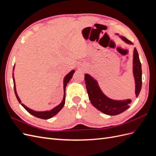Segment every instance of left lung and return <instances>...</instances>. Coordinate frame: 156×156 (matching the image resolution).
<instances>
[{"mask_svg":"<svg viewBox=\"0 0 156 156\" xmlns=\"http://www.w3.org/2000/svg\"><path fill=\"white\" fill-rule=\"evenodd\" d=\"M115 34L119 36L125 43L133 45L131 41L124 36H120L118 33ZM133 73L135 83V96L138 97L142 87V69L138 52L135 48L133 49ZM84 80L88 98L93 106L98 110L105 115L115 116L123 112L129 107L131 101L130 99L123 100H112L102 92L97 80L90 75L84 74Z\"/></svg>","mask_w":156,"mask_h":156,"instance_id":"1","label":"left lung"}]
</instances>
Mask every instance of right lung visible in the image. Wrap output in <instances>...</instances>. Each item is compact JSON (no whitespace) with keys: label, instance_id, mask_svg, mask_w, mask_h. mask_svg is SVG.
Returning <instances> with one entry per match:
<instances>
[{"label":"right lung","instance_id":"obj_1","mask_svg":"<svg viewBox=\"0 0 156 156\" xmlns=\"http://www.w3.org/2000/svg\"><path fill=\"white\" fill-rule=\"evenodd\" d=\"M14 68H15V65H14L13 68V87H14V91H15V94L16 98L17 99L18 101L20 102V103H21V105L24 107L25 109L29 112L30 114H31L32 115L34 116L37 118H39V119H44V120H47V119H49L53 117L54 116H55L57 113L62 109L63 108L64 104H65V98H66V87L67 84L69 83V81L72 79L73 75L75 73V69H72L70 72L66 75L64 78L63 80V88H64V96H63V99L62 101H61V103H60L59 105H58L57 106H56L55 107H54L52 109L49 110V111H37L35 110H32L31 108H29L28 107H27L25 105L23 104V103H21V101L20 100V98H19L17 93V90H16V82H15V78H14V73H13V71H14Z\"/></svg>","mask_w":156,"mask_h":156}]
</instances>
